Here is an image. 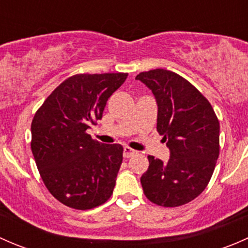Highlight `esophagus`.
<instances>
[{
    "label": "esophagus",
    "instance_id": "obj_1",
    "mask_svg": "<svg viewBox=\"0 0 248 248\" xmlns=\"http://www.w3.org/2000/svg\"><path fill=\"white\" fill-rule=\"evenodd\" d=\"M134 154H137L136 150L131 149V147H128V146L124 147V158H129V157L133 156Z\"/></svg>",
    "mask_w": 248,
    "mask_h": 248
}]
</instances>
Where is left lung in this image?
Returning <instances> with one entry per match:
<instances>
[{
  "instance_id": "left-lung-1",
  "label": "left lung",
  "mask_w": 248,
  "mask_h": 248,
  "mask_svg": "<svg viewBox=\"0 0 248 248\" xmlns=\"http://www.w3.org/2000/svg\"><path fill=\"white\" fill-rule=\"evenodd\" d=\"M158 106L157 131L170 150L168 162L149 156L140 177L146 198L159 206H181L206 188L219 155V121L206 98L185 78L167 69L136 77Z\"/></svg>"
}]
</instances>
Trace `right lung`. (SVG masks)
Returning a JSON list of instances; mask_svg holds the SVG:
<instances>
[{"label": "right lung", "instance_id": "1", "mask_svg": "<svg viewBox=\"0 0 248 248\" xmlns=\"http://www.w3.org/2000/svg\"><path fill=\"white\" fill-rule=\"evenodd\" d=\"M127 73L76 74L59 85L34 114L31 150L47 191L77 210L111 197L124 147L102 144L87 134L102 119L107 101Z\"/></svg>", "mask_w": 248, "mask_h": 248}]
</instances>
